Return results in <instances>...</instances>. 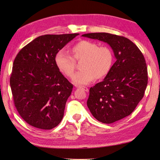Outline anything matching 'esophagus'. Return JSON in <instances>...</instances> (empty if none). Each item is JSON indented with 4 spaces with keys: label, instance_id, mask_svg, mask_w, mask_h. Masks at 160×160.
I'll return each instance as SVG.
<instances>
[{
    "label": "esophagus",
    "instance_id": "obj_1",
    "mask_svg": "<svg viewBox=\"0 0 160 160\" xmlns=\"http://www.w3.org/2000/svg\"><path fill=\"white\" fill-rule=\"evenodd\" d=\"M80 88H82V89H83L84 91H86V92H88L89 91V89H88V88H87V87H85V86H82V87H80Z\"/></svg>",
    "mask_w": 160,
    "mask_h": 160
}]
</instances>
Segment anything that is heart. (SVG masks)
I'll use <instances>...</instances> for the list:
<instances>
[{
	"label": "heart",
	"instance_id": "b5f03b06",
	"mask_svg": "<svg viewBox=\"0 0 160 160\" xmlns=\"http://www.w3.org/2000/svg\"><path fill=\"white\" fill-rule=\"evenodd\" d=\"M73 57L76 60L83 58L82 68L72 77L76 85H85L97 78H102L110 70L113 61V55L108 46H99L93 41L83 40L76 43L72 49ZM57 67L62 73L70 77L74 74L76 62L73 57L63 50L55 56Z\"/></svg>",
	"mask_w": 160,
	"mask_h": 160
}]
</instances>
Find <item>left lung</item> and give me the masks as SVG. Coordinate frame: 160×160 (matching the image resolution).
I'll return each mask as SVG.
<instances>
[{
    "mask_svg": "<svg viewBox=\"0 0 160 160\" xmlns=\"http://www.w3.org/2000/svg\"><path fill=\"white\" fill-rule=\"evenodd\" d=\"M82 36L107 43L116 58L104 80L90 88L88 108L99 122L110 124L119 121L131 115L144 97L148 78L144 55L125 37L108 33Z\"/></svg>",
    "mask_w": 160,
    "mask_h": 160,
    "instance_id": "8db88e82",
    "label": "left lung"
}]
</instances>
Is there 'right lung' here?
Masks as SVG:
<instances>
[{
  "label": "right lung",
  "instance_id": "obj_1",
  "mask_svg": "<svg viewBox=\"0 0 160 160\" xmlns=\"http://www.w3.org/2000/svg\"><path fill=\"white\" fill-rule=\"evenodd\" d=\"M78 35H41L16 55L10 84L15 107L29 125L50 130L62 121L73 85L59 71L55 56Z\"/></svg>",
  "mask_w": 160,
  "mask_h": 160
}]
</instances>
